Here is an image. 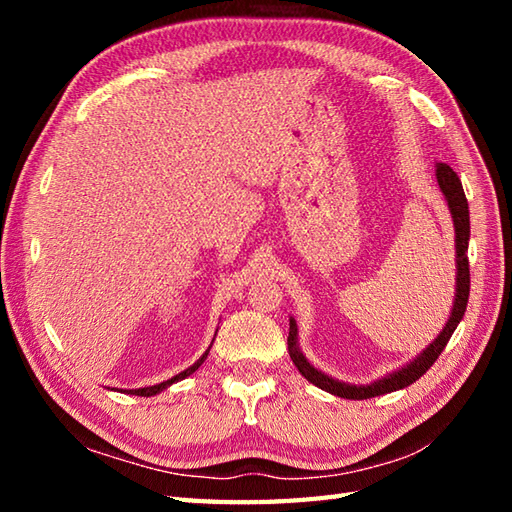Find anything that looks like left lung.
Here are the masks:
<instances>
[{
	"label": "left lung",
	"mask_w": 512,
	"mask_h": 512,
	"mask_svg": "<svg viewBox=\"0 0 512 512\" xmlns=\"http://www.w3.org/2000/svg\"><path fill=\"white\" fill-rule=\"evenodd\" d=\"M436 178H438L444 200H447V204H449V211L453 217V228H455V270H458V273H455V299H453V308H451L449 319H447V323H444L442 332L427 347H424V350L416 358H413V361L398 367L396 372L374 380V383L352 385V383H343V380H339V378L323 374L321 369L314 367L308 358L303 356L301 347H299L297 321L290 317L288 354L292 358V363H295V367L299 369V374L303 378H308L312 385H317L319 389L328 391V394L347 398V400H367L374 396L391 394V391L402 389V387H409L411 383H416L422 374H427V369L436 363V358L442 354L444 347H447L451 334L455 332L458 323L462 321L464 312H466V303H469V290H471L469 257H466V250H469V237H471L469 202H466V195H464L458 173H455L449 165L438 162Z\"/></svg>",
	"instance_id": "8db88e82"
}]
</instances>
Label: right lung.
Here are the masks:
<instances>
[{
  "label": "right lung",
  "instance_id": "right-lung-1",
  "mask_svg": "<svg viewBox=\"0 0 512 512\" xmlns=\"http://www.w3.org/2000/svg\"><path fill=\"white\" fill-rule=\"evenodd\" d=\"M217 334V332H215ZM213 345V343H211ZM209 350H211V347H209ZM209 350H206L200 358H198V361H195L191 367H187V369H184V372H180V374H176V376H173V378H169V380H162V383H158V385H151V387H140V389H125L127 391V394H132V396H156V394H160V391L162 389H167V387H171L173 383H178V380H184V378H187V376H191L193 372H195V369H198L204 361H206V356H209Z\"/></svg>",
  "mask_w": 512,
  "mask_h": 512
}]
</instances>
